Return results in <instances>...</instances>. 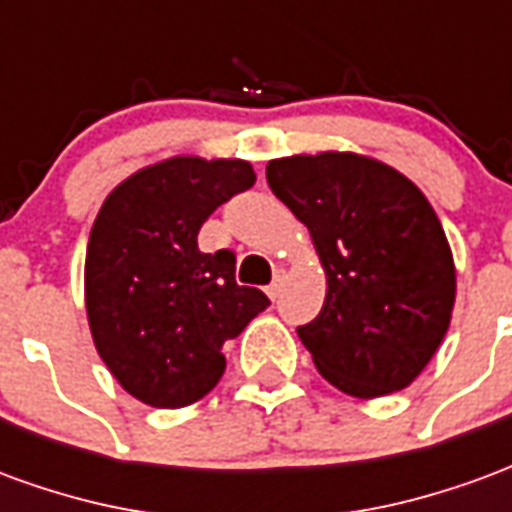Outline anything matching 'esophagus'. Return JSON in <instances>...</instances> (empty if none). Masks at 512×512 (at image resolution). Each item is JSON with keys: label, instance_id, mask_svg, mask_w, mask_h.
<instances>
[{"label": "esophagus", "instance_id": "esophagus-1", "mask_svg": "<svg viewBox=\"0 0 512 512\" xmlns=\"http://www.w3.org/2000/svg\"><path fill=\"white\" fill-rule=\"evenodd\" d=\"M285 274H282V271H279L277 277H274V282H271V285H268V299H279V293H282V288H285Z\"/></svg>", "mask_w": 512, "mask_h": 512}]
</instances>
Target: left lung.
<instances>
[{
    "mask_svg": "<svg viewBox=\"0 0 512 512\" xmlns=\"http://www.w3.org/2000/svg\"><path fill=\"white\" fill-rule=\"evenodd\" d=\"M271 191L310 230L326 274L318 318L299 326L326 381L362 400L414 384L455 307V260L414 180L351 150L271 158Z\"/></svg>",
    "mask_w": 512,
    "mask_h": 512,
    "instance_id": "left-lung-1",
    "label": "left lung"
}]
</instances>
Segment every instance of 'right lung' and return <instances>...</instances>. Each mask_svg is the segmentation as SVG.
Returning a JSON list of instances; mask_svg holds the SVG:
<instances>
[{
	"label": "right lung",
	"instance_id": "right-lung-1",
	"mask_svg": "<svg viewBox=\"0 0 512 512\" xmlns=\"http://www.w3.org/2000/svg\"><path fill=\"white\" fill-rule=\"evenodd\" d=\"M244 158L169 156L120 180L95 216L84 307L98 356L128 395L183 408L219 384L222 348L268 307L235 285V255L197 246L202 222L255 186Z\"/></svg>",
	"mask_w": 512,
	"mask_h": 512
}]
</instances>
